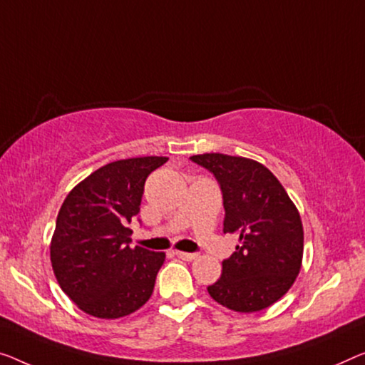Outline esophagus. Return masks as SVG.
Listing matches in <instances>:
<instances>
[{
	"instance_id": "1",
	"label": "esophagus",
	"mask_w": 365,
	"mask_h": 365,
	"mask_svg": "<svg viewBox=\"0 0 365 365\" xmlns=\"http://www.w3.org/2000/svg\"><path fill=\"white\" fill-rule=\"evenodd\" d=\"M175 254H177V257H180V259H183V260H193V259H197V254H193V252H182V251H177Z\"/></svg>"
}]
</instances>
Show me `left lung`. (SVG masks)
Here are the masks:
<instances>
[{
  "mask_svg": "<svg viewBox=\"0 0 365 365\" xmlns=\"http://www.w3.org/2000/svg\"><path fill=\"white\" fill-rule=\"evenodd\" d=\"M213 173L225 206L222 231L239 246L222 260L220 280L208 293L222 307L252 313L280 300L302 269L303 226L297 206L267 167L226 154L190 157Z\"/></svg>",
  "mask_w": 365,
  "mask_h": 365,
  "instance_id": "8db88e82",
  "label": "left lung"
}]
</instances>
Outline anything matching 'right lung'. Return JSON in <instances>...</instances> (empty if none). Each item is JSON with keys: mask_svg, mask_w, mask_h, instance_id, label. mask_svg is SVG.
Returning a JSON list of instances; mask_svg holds the SVG:
<instances>
[{"mask_svg": "<svg viewBox=\"0 0 365 365\" xmlns=\"http://www.w3.org/2000/svg\"><path fill=\"white\" fill-rule=\"evenodd\" d=\"M167 157H135L98 168L58 211L51 242L56 279L81 312L103 319L134 313L154 292L164 252L129 247L145 178Z\"/></svg>", "mask_w": 365, "mask_h": 365, "instance_id": "1", "label": "right lung"}]
</instances>
